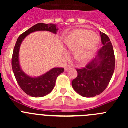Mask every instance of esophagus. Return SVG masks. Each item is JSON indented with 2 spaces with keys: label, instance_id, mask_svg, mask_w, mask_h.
<instances>
[{
  "label": "esophagus",
  "instance_id": "1",
  "mask_svg": "<svg viewBox=\"0 0 128 128\" xmlns=\"http://www.w3.org/2000/svg\"><path fill=\"white\" fill-rule=\"evenodd\" d=\"M71 68H72V67H71V66H69L65 67V72H67V71H68V70L70 69Z\"/></svg>",
  "mask_w": 128,
  "mask_h": 128
}]
</instances>
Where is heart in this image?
Segmentation results:
<instances>
[{
    "label": "heart",
    "instance_id": "obj_1",
    "mask_svg": "<svg viewBox=\"0 0 128 128\" xmlns=\"http://www.w3.org/2000/svg\"><path fill=\"white\" fill-rule=\"evenodd\" d=\"M68 49L76 52L78 62L84 63L88 62L96 51L99 43V38L88 29H77L71 32L64 40Z\"/></svg>",
    "mask_w": 128,
    "mask_h": 128
}]
</instances>
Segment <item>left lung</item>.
I'll return each mask as SVG.
<instances>
[{
	"mask_svg": "<svg viewBox=\"0 0 128 128\" xmlns=\"http://www.w3.org/2000/svg\"><path fill=\"white\" fill-rule=\"evenodd\" d=\"M102 47L85 68L77 69L78 76L72 82L74 90L80 96L92 98L100 94L108 86L115 70L114 48L109 37L100 32Z\"/></svg>",
	"mask_w": 128,
	"mask_h": 128,
	"instance_id": "1",
	"label": "left lung"
}]
</instances>
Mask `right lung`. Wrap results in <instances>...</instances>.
<instances>
[{
	"label": "right lung",
	"mask_w": 128,
	"mask_h": 128,
	"mask_svg": "<svg viewBox=\"0 0 128 128\" xmlns=\"http://www.w3.org/2000/svg\"><path fill=\"white\" fill-rule=\"evenodd\" d=\"M58 28L56 25L39 23L26 30L18 38L13 50L12 57V68L18 84L26 94L33 98H41L52 92L54 88L58 76L64 72L63 68H53L43 75L31 77L26 74L20 65L19 51L24 40L29 34L36 31H49L57 33Z\"/></svg>",
	"instance_id": "right-lung-1"
}]
</instances>
